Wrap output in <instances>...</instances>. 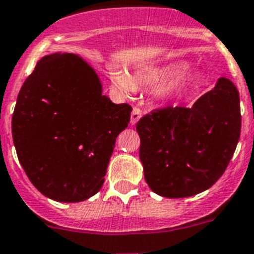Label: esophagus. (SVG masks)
<instances>
[{
	"label": "esophagus",
	"mask_w": 254,
	"mask_h": 254,
	"mask_svg": "<svg viewBox=\"0 0 254 254\" xmlns=\"http://www.w3.org/2000/svg\"><path fill=\"white\" fill-rule=\"evenodd\" d=\"M140 118H142V111H140V109L134 107L133 111H131V116H130V124L135 125L139 121Z\"/></svg>",
	"instance_id": "obj_1"
}]
</instances>
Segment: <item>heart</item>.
<instances>
[{
    "label": "heart",
    "instance_id": "heart-1",
    "mask_svg": "<svg viewBox=\"0 0 254 254\" xmlns=\"http://www.w3.org/2000/svg\"><path fill=\"white\" fill-rule=\"evenodd\" d=\"M189 63L184 60H176L158 66L143 67L135 72V81L145 87L166 85L160 92V98L165 102H171L187 93L194 84L193 75H183L188 71ZM112 83L123 93H131L135 89V83L127 71L114 69L111 72Z\"/></svg>",
    "mask_w": 254,
    "mask_h": 254
}]
</instances>
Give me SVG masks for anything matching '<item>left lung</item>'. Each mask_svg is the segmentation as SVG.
<instances>
[{
  "mask_svg": "<svg viewBox=\"0 0 254 254\" xmlns=\"http://www.w3.org/2000/svg\"><path fill=\"white\" fill-rule=\"evenodd\" d=\"M239 92L220 78L187 107H166L136 123L144 179L158 195L191 197L211 188L228 167L240 136Z\"/></svg>",
  "mask_w": 254,
  "mask_h": 254,
  "instance_id": "left-lung-1",
  "label": "left lung"
}]
</instances>
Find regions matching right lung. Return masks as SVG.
<instances>
[{
  "label": "right lung",
  "instance_id": "add662e5",
  "mask_svg": "<svg viewBox=\"0 0 254 254\" xmlns=\"http://www.w3.org/2000/svg\"><path fill=\"white\" fill-rule=\"evenodd\" d=\"M130 112L103 96L98 75L80 56L47 55L24 81L12 115L19 162L47 198L88 199L102 188Z\"/></svg>",
  "mask_w": 254,
  "mask_h": 254
}]
</instances>
